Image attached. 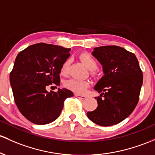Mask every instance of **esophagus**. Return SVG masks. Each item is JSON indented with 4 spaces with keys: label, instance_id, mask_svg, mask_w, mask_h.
Segmentation results:
<instances>
[{
    "label": "esophagus",
    "instance_id": "obj_1",
    "mask_svg": "<svg viewBox=\"0 0 155 155\" xmlns=\"http://www.w3.org/2000/svg\"><path fill=\"white\" fill-rule=\"evenodd\" d=\"M75 96H76V97H77V98H79V99H81V100H84V99H85V98H86V96H83V95L75 94Z\"/></svg>",
    "mask_w": 155,
    "mask_h": 155
}]
</instances>
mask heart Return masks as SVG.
Returning <instances> with one entry per match:
<instances>
[{
	"mask_svg": "<svg viewBox=\"0 0 155 155\" xmlns=\"http://www.w3.org/2000/svg\"><path fill=\"white\" fill-rule=\"evenodd\" d=\"M79 59L83 64L86 66L87 68L90 71H94L97 68V62L93 56L88 53H82L79 55ZM69 65V60L64 62L62 64L61 72L62 74H65L68 71ZM65 86L71 91L76 92L77 93H83L86 91L87 87L89 86V81L85 80H79V79H71L66 81Z\"/></svg>",
	"mask_w": 155,
	"mask_h": 155,
	"instance_id": "obj_1",
	"label": "heart"
}]
</instances>
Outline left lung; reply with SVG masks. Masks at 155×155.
<instances>
[{
	"mask_svg": "<svg viewBox=\"0 0 155 155\" xmlns=\"http://www.w3.org/2000/svg\"><path fill=\"white\" fill-rule=\"evenodd\" d=\"M92 54L102 65L104 76L94 87L101 93L95 97L98 107L87 112L96 124L109 127L127 118L135 108L143 84V74L137 57L121 47L94 48Z\"/></svg>",
	"mask_w": 155,
	"mask_h": 155,
	"instance_id": "8db88e82",
	"label": "left lung"
}]
</instances>
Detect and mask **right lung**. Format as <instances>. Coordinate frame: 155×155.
Returning a JSON list of instances; mask_svg holds the SVG:
<instances>
[{
	"label": "right lung",
	"instance_id": "right-lung-1",
	"mask_svg": "<svg viewBox=\"0 0 155 155\" xmlns=\"http://www.w3.org/2000/svg\"><path fill=\"white\" fill-rule=\"evenodd\" d=\"M71 50L37 43L17 56L10 74V84L18 110L31 123H51L60 115L64 100L74 96L73 92L66 88H58L57 92L45 89L49 84L59 85V74Z\"/></svg>",
	"mask_w": 155,
	"mask_h": 155
}]
</instances>
